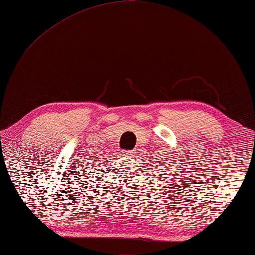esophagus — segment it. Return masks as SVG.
I'll list each match as a JSON object with an SVG mask.
<instances>
[{
	"instance_id": "34e87169",
	"label": "esophagus",
	"mask_w": 255,
	"mask_h": 255,
	"mask_svg": "<svg viewBox=\"0 0 255 255\" xmlns=\"http://www.w3.org/2000/svg\"><path fill=\"white\" fill-rule=\"evenodd\" d=\"M133 152L131 150H120V156H124V157H128V156H131Z\"/></svg>"
}]
</instances>
